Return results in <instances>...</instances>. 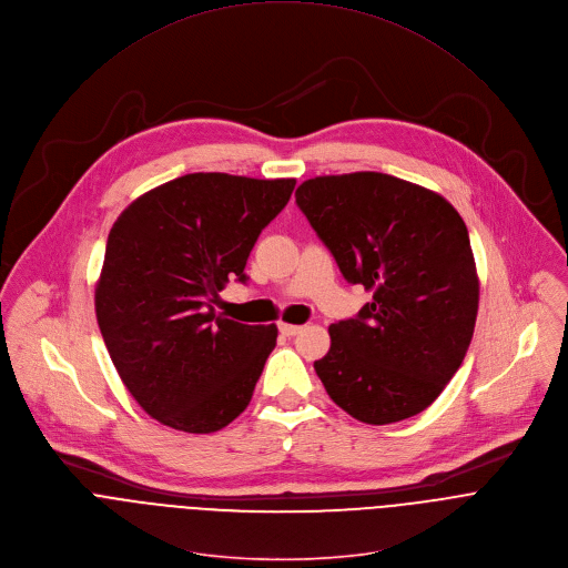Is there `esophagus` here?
Masks as SVG:
<instances>
[{
	"label": "esophagus",
	"instance_id": "esophagus-1",
	"mask_svg": "<svg viewBox=\"0 0 568 568\" xmlns=\"http://www.w3.org/2000/svg\"><path fill=\"white\" fill-rule=\"evenodd\" d=\"M278 329L283 336H296L303 327L301 325H292V323H278Z\"/></svg>",
	"mask_w": 568,
	"mask_h": 568
}]
</instances>
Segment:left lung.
I'll list each match as a JSON object with an SVG mask.
<instances>
[{
  "mask_svg": "<svg viewBox=\"0 0 568 568\" xmlns=\"http://www.w3.org/2000/svg\"><path fill=\"white\" fill-rule=\"evenodd\" d=\"M296 203L341 274L372 292L329 325L314 369L349 417L386 426L424 413L459 369L477 321L479 276L459 212L433 189L376 171L316 175Z\"/></svg>",
  "mask_w": 568,
  "mask_h": 568,
  "instance_id": "obj_1",
  "label": "left lung"
}]
</instances>
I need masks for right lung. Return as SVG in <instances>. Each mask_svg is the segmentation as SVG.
Instances as JSON below:
<instances>
[{"label": "right lung", "mask_w": 568, "mask_h": 568, "mask_svg": "<svg viewBox=\"0 0 568 568\" xmlns=\"http://www.w3.org/2000/svg\"><path fill=\"white\" fill-rule=\"evenodd\" d=\"M294 178L186 173L138 196L113 223L95 283L109 356L138 406L180 433L210 435L252 402L278 327L214 310L245 281L258 234Z\"/></svg>", "instance_id": "right-lung-1"}]
</instances>
